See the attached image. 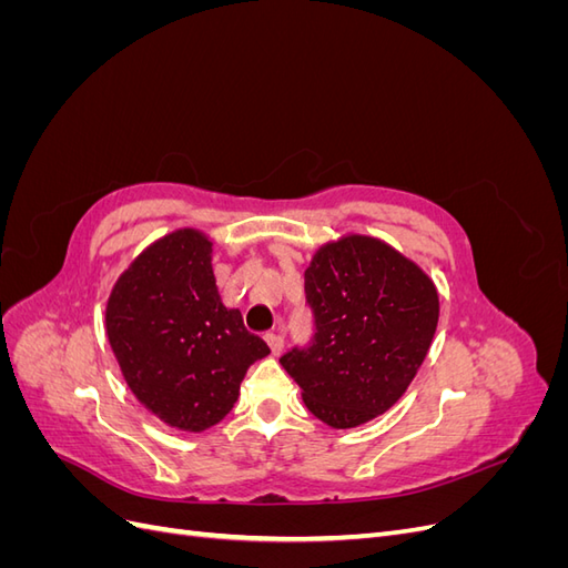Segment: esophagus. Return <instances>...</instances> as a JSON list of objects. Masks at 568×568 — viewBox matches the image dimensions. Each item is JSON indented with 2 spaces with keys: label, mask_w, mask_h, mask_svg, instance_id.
Returning <instances> with one entry per match:
<instances>
[{
  "label": "esophagus",
  "mask_w": 568,
  "mask_h": 568,
  "mask_svg": "<svg viewBox=\"0 0 568 568\" xmlns=\"http://www.w3.org/2000/svg\"><path fill=\"white\" fill-rule=\"evenodd\" d=\"M265 341H267V346H270L272 355H280V353H282V348H284V338H282V334H277V332H267V334H265Z\"/></svg>",
  "instance_id": "esophagus-1"
}]
</instances>
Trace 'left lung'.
I'll return each mask as SVG.
<instances>
[{
  "label": "left lung",
  "mask_w": 568,
  "mask_h": 568,
  "mask_svg": "<svg viewBox=\"0 0 568 568\" xmlns=\"http://www.w3.org/2000/svg\"><path fill=\"white\" fill-rule=\"evenodd\" d=\"M305 298L315 315L313 343L280 357L305 407L332 428L384 415L432 348L438 324L432 277L382 239L346 234L315 251Z\"/></svg>",
  "instance_id": "obj_1"
}]
</instances>
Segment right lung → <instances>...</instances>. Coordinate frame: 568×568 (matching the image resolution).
Here are the masks:
<instances>
[{"instance_id": "add662e5", "label": "right lung", "mask_w": 568, "mask_h": 568, "mask_svg": "<svg viewBox=\"0 0 568 568\" xmlns=\"http://www.w3.org/2000/svg\"><path fill=\"white\" fill-rule=\"evenodd\" d=\"M209 234L161 236L120 274L106 303V336L123 379L151 415L186 434L215 426L239 398L267 343L222 303Z\"/></svg>"}]
</instances>
